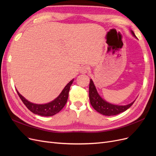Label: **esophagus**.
Wrapping results in <instances>:
<instances>
[{
    "label": "esophagus",
    "mask_w": 156,
    "mask_h": 156,
    "mask_svg": "<svg viewBox=\"0 0 156 156\" xmlns=\"http://www.w3.org/2000/svg\"><path fill=\"white\" fill-rule=\"evenodd\" d=\"M89 70V68L87 66H84L81 68V73H86L88 72V71Z\"/></svg>",
    "instance_id": "esophagus-1"
}]
</instances>
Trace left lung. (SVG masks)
Returning <instances> with one entry per match:
<instances>
[{
    "label": "left lung",
    "instance_id": "8db88e82",
    "mask_svg": "<svg viewBox=\"0 0 156 156\" xmlns=\"http://www.w3.org/2000/svg\"><path fill=\"white\" fill-rule=\"evenodd\" d=\"M131 33L135 37H136L133 31H131ZM89 98L90 101V104L94 109L98 112L101 113L103 115L105 116H112L120 114V113L124 112L126 111L127 108H129L135 102L134 101L133 102H132L127 105L120 106L112 105L105 101L98 94L92 79H90V81L89 84Z\"/></svg>",
    "mask_w": 156,
    "mask_h": 156
}]
</instances>
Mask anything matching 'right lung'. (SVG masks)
Returning a JSON list of instances; mask_svg holds the SVG:
<instances>
[{"instance_id":"add662e5","label":"right lung","mask_w":156,"mask_h":156,"mask_svg":"<svg viewBox=\"0 0 156 156\" xmlns=\"http://www.w3.org/2000/svg\"><path fill=\"white\" fill-rule=\"evenodd\" d=\"M73 81L72 79L61 92L60 95L56 98L55 100L47 104H35L32 103L29 101H27L26 99L23 97L21 94L17 90V94L21 98V100L24 103L25 105L28 108V109L30 110L33 113L36 115L44 116H51L58 113L59 111L62 109L63 107L65 106L66 103L67 102L68 98V94L69 91V88Z\"/></svg>"}]
</instances>
